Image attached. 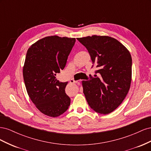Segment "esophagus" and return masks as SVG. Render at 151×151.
<instances>
[{
	"label": "esophagus",
	"mask_w": 151,
	"mask_h": 151,
	"mask_svg": "<svg viewBox=\"0 0 151 151\" xmlns=\"http://www.w3.org/2000/svg\"><path fill=\"white\" fill-rule=\"evenodd\" d=\"M77 83H78V81H74L73 79H71L70 81V83H71V84H76Z\"/></svg>",
	"instance_id": "1"
}]
</instances>
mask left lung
<instances>
[{
  "label": "left lung",
  "instance_id": "obj_1",
  "mask_svg": "<svg viewBox=\"0 0 151 151\" xmlns=\"http://www.w3.org/2000/svg\"><path fill=\"white\" fill-rule=\"evenodd\" d=\"M76 38L46 36L31 45L22 69L27 93L44 115L57 117L65 112L70 99L65 92L66 83H60L56 74L66 65Z\"/></svg>",
  "mask_w": 151,
  "mask_h": 151
}]
</instances>
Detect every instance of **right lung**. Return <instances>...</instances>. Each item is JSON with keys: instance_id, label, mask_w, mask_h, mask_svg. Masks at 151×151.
I'll use <instances>...</instances> for the list:
<instances>
[{"instance_id": "1", "label": "right lung", "mask_w": 151, "mask_h": 151, "mask_svg": "<svg viewBox=\"0 0 151 151\" xmlns=\"http://www.w3.org/2000/svg\"><path fill=\"white\" fill-rule=\"evenodd\" d=\"M88 50L99 78L83 81L88 103L96 112L106 115L120 106L129 93L132 81V57L119 41L108 36L77 38Z\"/></svg>"}]
</instances>
